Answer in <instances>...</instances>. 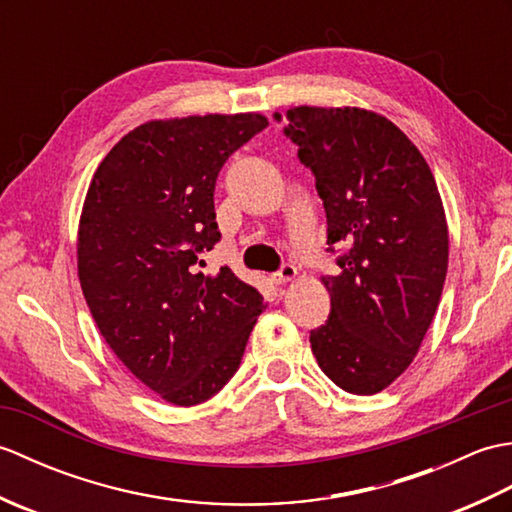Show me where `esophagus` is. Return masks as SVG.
Instances as JSON below:
<instances>
[{
  "mask_svg": "<svg viewBox=\"0 0 512 512\" xmlns=\"http://www.w3.org/2000/svg\"><path fill=\"white\" fill-rule=\"evenodd\" d=\"M295 275H297L295 264L284 262V264H281V268L277 270V273H275V281H277V284H286V281H290Z\"/></svg>",
  "mask_w": 512,
  "mask_h": 512,
  "instance_id": "esophagus-1",
  "label": "esophagus"
}]
</instances>
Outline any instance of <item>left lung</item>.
Wrapping results in <instances>:
<instances>
[{"label":"left lung","instance_id":"obj_1","mask_svg":"<svg viewBox=\"0 0 512 512\" xmlns=\"http://www.w3.org/2000/svg\"><path fill=\"white\" fill-rule=\"evenodd\" d=\"M275 121L317 182L339 266L323 279L332 308L312 354L341 389L376 394L409 367L440 303L449 231L436 180L385 116L303 105Z\"/></svg>","mask_w":512,"mask_h":512}]
</instances>
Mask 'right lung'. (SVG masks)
I'll return each mask as SVG.
<instances>
[{
	"label": "right lung",
	"instance_id": "1",
	"mask_svg": "<svg viewBox=\"0 0 512 512\" xmlns=\"http://www.w3.org/2000/svg\"><path fill=\"white\" fill-rule=\"evenodd\" d=\"M268 127L259 114L151 121L96 169L79 224V279L112 352L178 407L213 398L237 372L264 297L226 266L215 182L228 156Z\"/></svg>",
	"mask_w": 512,
	"mask_h": 512
}]
</instances>
